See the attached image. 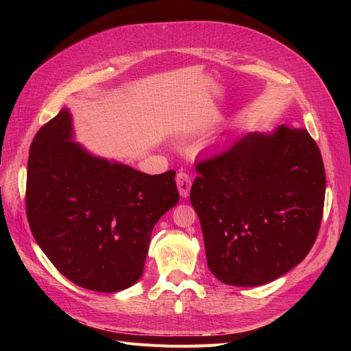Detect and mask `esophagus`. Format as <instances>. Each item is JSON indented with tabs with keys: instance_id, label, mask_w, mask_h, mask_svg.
<instances>
[{
	"instance_id": "34e87169",
	"label": "esophagus",
	"mask_w": 351,
	"mask_h": 351,
	"mask_svg": "<svg viewBox=\"0 0 351 351\" xmlns=\"http://www.w3.org/2000/svg\"><path fill=\"white\" fill-rule=\"evenodd\" d=\"M176 183L178 187L180 196L187 197L190 193V187H192V178H190V176L184 171H180L176 177Z\"/></svg>"
}]
</instances>
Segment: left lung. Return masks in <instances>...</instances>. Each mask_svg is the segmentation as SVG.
<instances>
[{"label":"left lung","instance_id":"1","mask_svg":"<svg viewBox=\"0 0 351 351\" xmlns=\"http://www.w3.org/2000/svg\"><path fill=\"white\" fill-rule=\"evenodd\" d=\"M190 202L208 268L224 284L280 278L311 252L321 227L325 168L304 129L247 133L196 164Z\"/></svg>","mask_w":351,"mask_h":351}]
</instances>
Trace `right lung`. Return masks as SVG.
<instances>
[{
    "mask_svg": "<svg viewBox=\"0 0 351 351\" xmlns=\"http://www.w3.org/2000/svg\"><path fill=\"white\" fill-rule=\"evenodd\" d=\"M62 108L29 149L26 214L52 265L83 289L115 293L142 277L158 219L177 205L176 171L149 176L73 142Z\"/></svg>",
    "mask_w": 351,
    "mask_h": 351,
    "instance_id": "add662e5",
    "label": "right lung"
}]
</instances>
